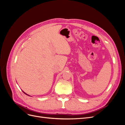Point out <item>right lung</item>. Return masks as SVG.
<instances>
[{"instance_id": "1", "label": "right lung", "mask_w": 125, "mask_h": 125, "mask_svg": "<svg viewBox=\"0 0 125 125\" xmlns=\"http://www.w3.org/2000/svg\"><path fill=\"white\" fill-rule=\"evenodd\" d=\"M23 93H24V94H26V95H28V94H26V93H25V92H23Z\"/></svg>"}]
</instances>
